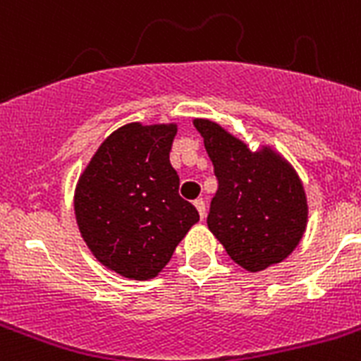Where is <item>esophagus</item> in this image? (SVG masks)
I'll return each instance as SVG.
<instances>
[{
	"label": "esophagus",
	"instance_id": "esophagus-1",
	"mask_svg": "<svg viewBox=\"0 0 361 361\" xmlns=\"http://www.w3.org/2000/svg\"><path fill=\"white\" fill-rule=\"evenodd\" d=\"M193 204H195V208H197V212H199L200 219H204V216H206V202H204L202 199H197Z\"/></svg>",
	"mask_w": 361,
	"mask_h": 361
}]
</instances>
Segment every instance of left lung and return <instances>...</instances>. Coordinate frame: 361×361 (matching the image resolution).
Listing matches in <instances>:
<instances>
[{
  "mask_svg": "<svg viewBox=\"0 0 361 361\" xmlns=\"http://www.w3.org/2000/svg\"><path fill=\"white\" fill-rule=\"evenodd\" d=\"M193 124L219 183L208 228L231 260L251 273L282 262L298 245L307 224L298 175L271 149L250 152L212 121L195 119Z\"/></svg>",
  "mask_w": 361,
  "mask_h": 361,
  "instance_id": "1",
  "label": "left lung"
}]
</instances>
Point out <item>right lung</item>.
Wrapping results in <instances>:
<instances>
[{"label": "right lung", "instance_id": "right-lung-1", "mask_svg": "<svg viewBox=\"0 0 361 361\" xmlns=\"http://www.w3.org/2000/svg\"><path fill=\"white\" fill-rule=\"evenodd\" d=\"M175 124L139 123L99 146L75 188V219L94 257L133 280L157 276L195 222L170 164Z\"/></svg>", "mask_w": 361, "mask_h": 361}]
</instances>
